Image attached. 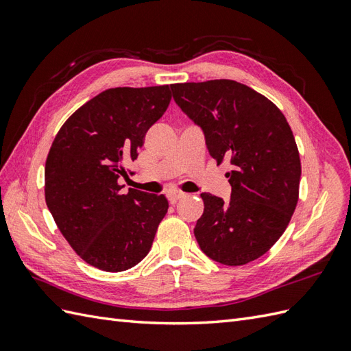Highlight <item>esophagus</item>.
<instances>
[{"instance_id": "1", "label": "esophagus", "mask_w": 351, "mask_h": 351, "mask_svg": "<svg viewBox=\"0 0 351 351\" xmlns=\"http://www.w3.org/2000/svg\"><path fill=\"white\" fill-rule=\"evenodd\" d=\"M184 196H185V193H182V191H170V193H167V199H169L170 204H176L178 200L182 199Z\"/></svg>"}]
</instances>
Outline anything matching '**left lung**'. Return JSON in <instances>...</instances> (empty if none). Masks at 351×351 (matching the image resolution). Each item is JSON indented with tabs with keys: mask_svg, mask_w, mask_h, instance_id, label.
Returning <instances> with one entry per match:
<instances>
[{
	"mask_svg": "<svg viewBox=\"0 0 351 351\" xmlns=\"http://www.w3.org/2000/svg\"><path fill=\"white\" fill-rule=\"evenodd\" d=\"M173 99L202 126L213 158L228 160L229 202L202 193L195 237L206 256L244 265L270 250L299 202L302 164L291 126L274 104L234 80L170 84Z\"/></svg>",
	"mask_w": 351,
	"mask_h": 351,
	"instance_id": "left-lung-1",
	"label": "left lung"
}]
</instances>
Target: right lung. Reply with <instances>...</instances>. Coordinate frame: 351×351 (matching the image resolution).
I'll use <instances>...</instances> for the list:
<instances>
[{
	"instance_id": "add662e5",
	"label": "right lung",
	"mask_w": 351,
	"mask_h": 351,
	"mask_svg": "<svg viewBox=\"0 0 351 351\" xmlns=\"http://www.w3.org/2000/svg\"><path fill=\"white\" fill-rule=\"evenodd\" d=\"M169 86L107 88L81 106L52 141L45 200L57 228L87 264L104 271L137 265L169 210L164 195L130 189L126 162L167 110Z\"/></svg>"
}]
</instances>
